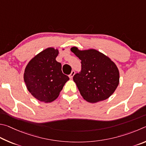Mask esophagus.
<instances>
[{"label":"esophagus","mask_w":146,"mask_h":146,"mask_svg":"<svg viewBox=\"0 0 146 146\" xmlns=\"http://www.w3.org/2000/svg\"><path fill=\"white\" fill-rule=\"evenodd\" d=\"M74 74H75V71L74 70H72L71 72V73H70V74L69 75V78H70V79H72L73 78V76H74Z\"/></svg>","instance_id":"obj_1"}]
</instances>
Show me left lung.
<instances>
[{
  "label": "left lung",
  "instance_id": "obj_1",
  "mask_svg": "<svg viewBox=\"0 0 146 146\" xmlns=\"http://www.w3.org/2000/svg\"><path fill=\"white\" fill-rule=\"evenodd\" d=\"M71 51L81 60V69L74 76L81 95L90 103L104 101L111 96L119 83V72L110 59L95 49Z\"/></svg>",
  "mask_w": 146,
  "mask_h": 146
}]
</instances>
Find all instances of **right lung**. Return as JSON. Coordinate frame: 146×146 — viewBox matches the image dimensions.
<instances>
[{
    "mask_svg": "<svg viewBox=\"0 0 146 146\" xmlns=\"http://www.w3.org/2000/svg\"><path fill=\"white\" fill-rule=\"evenodd\" d=\"M58 50L47 48L35 56L25 69L24 81L27 90L38 101L50 103L58 98L69 80L56 60Z\"/></svg>",
    "mask_w": 146,
    "mask_h": 146,
    "instance_id": "obj_1",
    "label": "right lung"
}]
</instances>
